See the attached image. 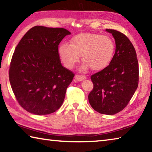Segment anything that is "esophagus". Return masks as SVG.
I'll list each match as a JSON object with an SVG mask.
<instances>
[{
  "label": "esophagus",
  "instance_id": "1",
  "mask_svg": "<svg viewBox=\"0 0 152 152\" xmlns=\"http://www.w3.org/2000/svg\"><path fill=\"white\" fill-rule=\"evenodd\" d=\"M86 78V76L84 75H76L75 76V79L77 81H79V82L84 80H85Z\"/></svg>",
  "mask_w": 152,
  "mask_h": 152
}]
</instances>
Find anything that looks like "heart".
<instances>
[{
	"label": "heart",
	"instance_id": "obj_1",
	"mask_svg": "<svg viewBox=\"0 0 152 152\" xmlns=\"http://www.w3.org/2000/svg\"><path fill=\"white\" fill-rule=\"evenodd\" d=\"M58 51L61 61L68 68H72L82 56L85 63L82 70H87L91 67L94 71H100L107 68L112 61L115 44L108 35L82 33L74 35L70 39V44L61 43Z\"/></svg>",
	"mask_w": 152,
	"mask_h": 152
}]
</instances>
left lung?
<instances>
[{"mask_svg":"<svg viewBox=\"0 0 152 152\" xmlns=\"http://www.w3.org/2000/svg\"><path fill=\"white\" fill-rule=\"evenodd\" d=\"M116 49L109 66L92 75L93 89L88 94L91 107L101 114L115 115L128 104L138 86L139 64L134 47L123 33L106 29Z\"/></svg>","mask_w":152,"mask_h":152,"instance_id":"1","label":"left lung"}]
</instances>
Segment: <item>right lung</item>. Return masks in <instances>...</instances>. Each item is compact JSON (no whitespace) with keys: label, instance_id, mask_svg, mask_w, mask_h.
<instances>
[{"label":"right lung","instance_id":"add662e5","mask_svg":"<svg viewBox=\"0 0 152 152\" xmlns=\"http://www.w3.org/2000/svg\"><path fill=\"white\" fill-rule=\"evenodd\" d=\"M70 34L64 28L35 26L15 48L9 81L18 102L29 113L51 114L62 104L74 74L61 65L58 45Z\"/></svg>","mask_w":152,"mask_h":152}]
</instances>
